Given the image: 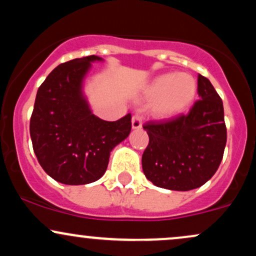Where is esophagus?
Instances as JSON below:
<instances>
[{
    "label": "esophagus",
    "mask_w": 256,
    "mask_h": 256,
    "mask_svg": "<svg viewBox=\"0 0 256 256\" xmlns=\"http://www.w3.org/2000/svg\"><path fill=\"white\" fill-rule=\"evenodd\" d=\"M131 124H132V128H134V130H140V128H142V119H140V116H132Z\"/></svg>",
    "instance_id": "obj_1"
}]
</instances>
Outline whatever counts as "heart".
Here are the masks:
<instances>
[{
  "label": "heart",
  "instance_id": "1",
  "mask_svg": "<svg viewBox=\"0 0 256 256\" xmlns=\"http://www.w3.org/2000/svg\"><path fill=\"white\" fill-rule=\"evenodd\" d=\"M198 94V83L188 73H164L146 85V100L152 101V114L156 119L168 120L183 114Z\"/></svg>",
  "mask_w": 256,
  "mask_h": 256
}]
</instances>
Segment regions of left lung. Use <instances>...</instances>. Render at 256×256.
Wrapping results in <instances>:
<instances>
[{
	"mask_svg": "<svg viewBox=\"0 0 256 256\" xmlns=\"http://www.w3.org/2000/svg\"><path fill=\"white\" fill-rule=\"evenodd\" d=\"M200 98L189 114L143 128L149 144L142 155L146 177L158 188L188 192L202 186L216 172L226 146L224 107L212 83L198 74Z\"/></svg>",
	"mask_w": 256,
	"mask_h": 256,
	"instance_id": "1",
	"label": "left lung"
}]
</instances>
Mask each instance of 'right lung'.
Segmentation results:
<instances>
[{
  "label": "right lung",
  "mask_w": 256,
  "mask_h": 256,
  "mask_svg": "<svg viewBox=\"0 0 256 256\" xmlns=\"http://www.w3.org/2000/svg\"><path fill=\"white\" fill-rule=\"evenodd\" d=\"M90 55L58 64L38 88L30 136L38 162L58 183L84 185L104 174L114 146L131 131V114L116 122L94 116L83 92Z\"/></svg>",
  "instance_id": "1"
}]
</instances>
